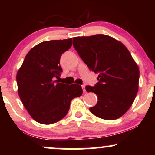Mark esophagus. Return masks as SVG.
Returning <instances> with one entry per match:
<instances>
[{
    "instance_id": "34e87169",
    "label": "esophagus",
    "mask_w": 155,
    "mask_h": 155,
    "mask_svg": "<svg viewBox=\"0 0 155 155\" xmlns=\"http://www.w3.org/2000/svg\"><path fill=\"white\" fill-rule=\"evenodd\" d=\"M82 90H83V92H84V93H86L85 85H82Z\"/></svg>"
}]
</instances>
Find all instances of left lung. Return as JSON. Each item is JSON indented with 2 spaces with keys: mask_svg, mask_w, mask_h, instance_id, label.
I'll list each match as a JSON object with an SVG mask.
<instances>
[{
  "mask_svg": "<svg viewBox=\"0 0 155 155\" xmlns=\"http://www.w3.org/2000/svg\"><path fill=\"white\" fill-rule=\"evenodd\" d=\"M73 44L89 68L99 74L94 87H85L98 97L91 113L105 120L120 118L138 91L140 71L130 53L121 42L105 35L74 37Z\"/></svg>",
  "mask_w": 155,
  "mask_h": 155,
  "instance_id": "obj_1",
  "label": "left lung"
}]
</instances>
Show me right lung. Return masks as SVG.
Instances as JSON below:
<instances>
[{
	"mask_svg": "<svg viewBox=\"0 0 155 155\" xmlns=\"http://www.w3.org/2000/svg\"><path fill=\"white\" fill-rule=\"evenodd\" d=\"M72 39L40 43L25 56L17 73L18 94L29 115L41 124H52L66 116L71 101L82 94L81 86L60 82L61 55Z\"/></svg>",
	"mask_w": 155,
	"mask_h": 155,
	"instance_id": "1",
	"label": "right lung"
}]
</instances>
